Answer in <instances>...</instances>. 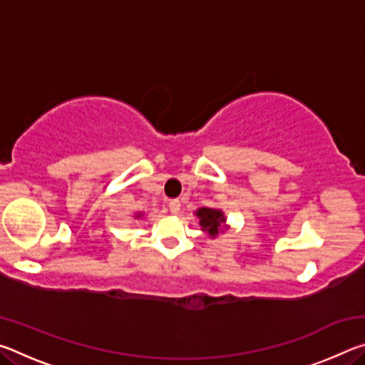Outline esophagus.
<instances>
[{
  "mask_svg": "<svg viewBox=\"0 0 365 365\" xmlns=\"http://www.w3.org/2000/svg\"><path fill=\"white\" fill-rule=\"evenodd\" d=\"M169 209H170L172 214H177L178 211H180V201H178V200L170 201L169 202Z\"/></svg>",
  "mask_w": 365,
  "mask_h": 365,
  "instance_id": "34e87169",
  "label": "esophagus"
}]
</instances>
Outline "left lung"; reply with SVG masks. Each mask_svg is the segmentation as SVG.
<instances>
[{
  "mask_svg": "<svg viewBox=\"0 0 365 365\" xmlns=\"http://www.w3.org/2000/svg\"><path fill=\"white\" fill-rule=\"evenodd\" d=\"M196 215L200 217V225L202 227V230H207V233L211 237H215L219 233L220 225L224 224V214L217 209H211V207H201L196 211Z\"/></svg>",
  "mask_w": 365,
  "mask_h": 365,
  "instance_id": "obj_1",
  "label": "left lung"
}]
</instances>
